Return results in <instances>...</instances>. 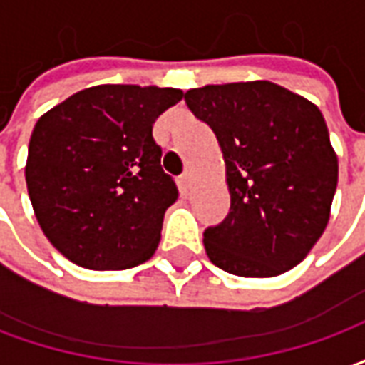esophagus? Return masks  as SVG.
Wrapping results in <instances>:
<instances>
[{
  "label": "esophagus",
  "instance_id": "34e87169",
  "mask_svg": "<svg viewBox=\"0 0 365 365\" xmlns=\"http://www.w3.org/2000/svg\"><path fill=\"white\" fill-rule=\"evenodd\" d=\"M180 180H182V183L185 187H190L191 182H193V172H191V170H185V172L180 175Z\"/></svg>",
  "mask_w": 365,
  "mask_h": 365
}]
</instances>
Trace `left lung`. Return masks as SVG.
Wrapping results in <instances>:
<instances>
[{"mask_svg":"<svg viewBox=\"0 0 365 365\" xmlns=\"http://www.w3.org/2000/svg\"><path fill=\"white\" fill-rule=\"evenodd\" d=\"M213 128L230 213L203 232L209 260L240 277H275L305 260L327 229L338 156L319 107L266 80L185 91Z\"/></svg>","mask_w":365,"mask_h":365,"instance_id":"1","label":"left lung"}]
</instances>
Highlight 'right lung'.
<instances>
[{
  "instance_id": "add662e5",
  "label": "right lung",
  "mask_w": 365,
  "mask_h": 365,
  "mask_svg": "<svg viewBox=\"0 0 365 365\" xmlns=\"http://www.w3.org/2000/svg\"><path fill=\"white\" fill-rule=\"evenodd\" d=\"M182 90L103 83L36 120L25 180L44 237L88 269H127L156 252L174 180L160 166L152 125Z\"/></svg>"
}]
</instances>
